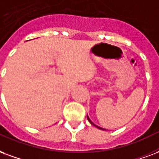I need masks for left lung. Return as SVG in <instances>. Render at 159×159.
<instances>
[{
  "label": "left lung",
  "instance_id": "left-lung-1",
  "mask_svg": "<svg viewBox=\"0 0 159 159\" xmlns=\"http://www.w3.org/2000/svg\"><path fill=\"white\" fill-rule=\"evenodd\" d=\"M87 118H88V120H89V121L90 122V123H91L92 125H94L95 127L98 128V129H100V130H105V129H103V128H101V127H99V126H98V125H95L94 123H93V122H92V120H90V119H89V116H88V115H87Z\"/></svg>",
  "mask_w": 159,
  "mask_h": 159
}]
</instances>
